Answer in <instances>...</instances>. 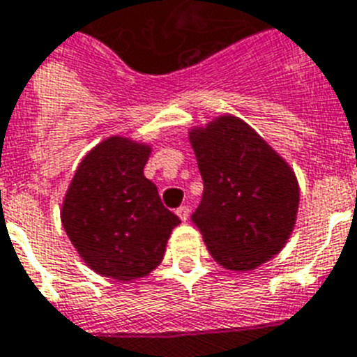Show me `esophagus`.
<instances>
[{
	"label": "esophagus",
	"instance_id": "34e87169",
	"mask_svg": "<svg viewBox=\"0 0 357 357\" xmlns=\"http://www.w3.org/2000/svg\"><path fill=\"white\" fill-rule=\"evenodd\" d=\"M188 213H190V211H188L187 205H181V207L176 208V214H178L179 220H183V222H187L188 220Z\"/></svg>",
	"mask_w": 357,
	"mask_h": 357
}]
</instances>
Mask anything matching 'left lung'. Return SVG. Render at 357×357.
Wrapping results in <instances>:
<instances>
[{
    "label": "left lung",
    "instance_id": "obj_1",
    "mask_svg": "<svg viewBox=\"0 0 357 357\" xmlns=\"http://www.w3.org/2000/svg\"><path fill=\"white\" fill-rule=\"evenodd\" d=\"M204 196L190 220L213 259L249 271L284 248L299 208L288 165L244 121L225 115L190 132Z\"/></svg>",
    "mask_w": 357,
    "mask_h": 357
}]
</instances>
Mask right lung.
<instances>
[{"label": "right lung", "instance_id": "1", "mask_svg": "<svg viewBox=\"0 0 357 357\" xmlns=\"http://www.w3.org/2000/svg\"><path fill=\"white\" fill-rule=\"evenodd\" d=\"M149 155V146L106 139L78 165L63 199V229L80 257L97 273L123 282L158 268L179 224L144 178Z\"/></svg>", "mask_w": 357, "mask_h": 357}]
</instances>
